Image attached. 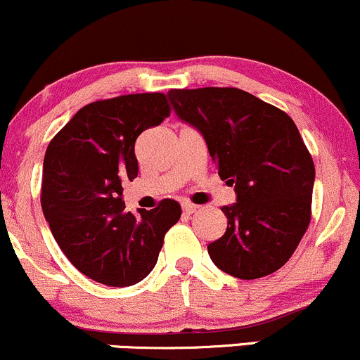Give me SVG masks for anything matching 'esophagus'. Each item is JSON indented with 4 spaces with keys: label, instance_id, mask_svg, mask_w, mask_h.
Instances as JSON below:
<instances>
[{
    "label": "esophagus",
    "instance_id": "obj_1",
    "mask_svg": "<svg viewBox=\"0 0 360 360\" xmlns=\"http://www.w3.org/2000/svg\"><path fill=\"white\" fill-rule=\"evenodd\" d=\"M198 205H195V203H191V201H184L183 203V212L184 213H188V215H191V213H195L196 210H198Z\"/></svg>",
    "mask_w": 360,
    "mask_h": 360
}]
</instances>
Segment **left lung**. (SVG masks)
<instances>
[{
	"instance_id": "8db88e82",
	"label": "left lung",
	"mask_w": 360,
	"mask_h": 360,
	"mask_svg": "<svg viewBox=\"0 0 360 360\" xmlns=\"http://www.w3.org/2000/svg\"><path fill=\"white\" fill-rule=\"evenodd\" d=\"M177 116L203 133L220 179L238 201L227 231L208 244L217 268L262 278L294 255L311 222L314 162L283 110L234 86L169 90Z\"/></svg>"
}]
</instances>
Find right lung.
Segmentation results:
<instances>
[{"label":"right lung","instance_id":"1","mask_svg":"<svg viewBox=\"0 0 360 360\" xmlns=\"http://www.w3.org/2000/svg\"><path fill=\"white\" fill-rule=\"evenodd\" d=\"M171 116L160 92L129 94L85 105L51 140L41 205L58 246L77 270L110 287H128L155 266L164 236L181 217L176 200L124 210L122 181L138 176L135 141Z\"/></svg>","mask_w":360,"mask_h":360}]
</instances>
